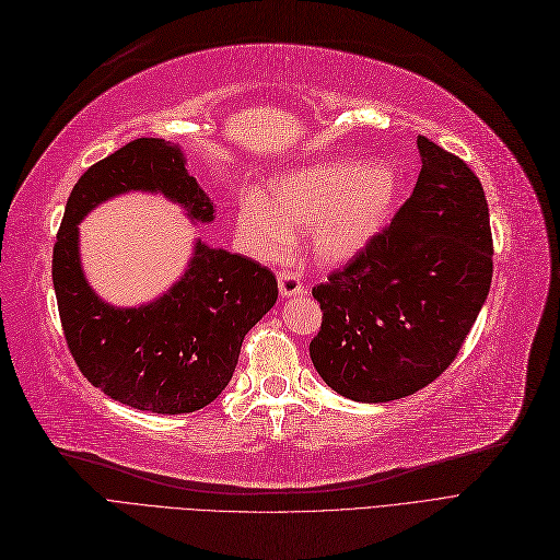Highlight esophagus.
Returning <instances> with one entry per match:
<instances>
[{
	"label": "esophagus",
	"instance_id": "esophagus-1",
	"mask_svg": "<svg viewBox=\"0 0 560 560\" xmlns=\"http://www.w3.org/2000/svg\"><path fill=\"white\" fill-rule=\"evenodd\" d=\"M277 281H279L281 298H298L304 293V285L300 283V277L293 272H279Z\"/></svg>",
	"mask_w": 560,
	"mask_h": 560
}]
</instances>
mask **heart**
<instances>
[{
	"label": "heart",
	"mask_w": 560,
	"mask_h": 560,
	"mask_svg": "<svg viewBox=\"0 0 560 560\" xmlns=\"http://www.w3.org/2000/svg\"><path fill=\"white\" fill-rule=\"evenodd\" d=\"M402 195V176L372 162L337 160L281 174L269 200L248 195L237 211V234L250 254L279 260L306 230L316 262L345 265L382 237Z\"/></svg>",
	"instance_id": "obj_1"
}]
</instances>
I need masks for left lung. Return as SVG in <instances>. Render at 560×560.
Here are the masks:
<instances>
[{
    "mask_svg": "<svg viewBox=\"0 0 560 560\" xmlns=\"http://www.w3.org/2000/svg\"><path fill=\"white\" fill-rule=\"evenodd\" d=\"M421 174L365 254L312 295L323 310L310 355L335 393L388 402L451 365L491 288L493 240L481 182L460 158L419 137Z\"/></svg>",
    "mask_w": 560,
    "mask_h": 560,
    "instance_id": "8db88e82",
    "label": "left lung"
}]
</instances>
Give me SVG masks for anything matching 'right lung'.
<instances>
[{
  "instance_id": "obj_1",
  "label": "right lung",
  "mask_w": 560,
  "mask_h": 560,
  "mask_svg": "<svg viewBox=\"0 0 560 560\" xmlns=\"http://www.w3.org/2000/svg\"><path fill=\"white\" fill-rule=\"evenodd\" d=\"M125 192H160L192 223L215 219L213 200L188 174L176 143L135 139L90 167L69 195L52 248L67 347L112 400L153 413L197 411L230 384L244 335L277 302V279L256 260L195 240L186 272L165 293L139 306L104 302L83 272L79 223Z\"/></svg>"
}]
</instances>
